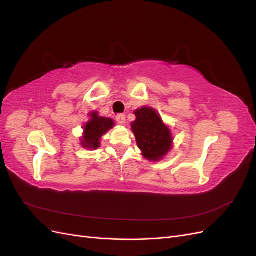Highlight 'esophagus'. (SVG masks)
<instances>
[{"instance_id": "34e87169", "label": "esophagus", "mask_w": 256, "mask_h": 256, "mask_svg": "<svg viewBox=\"0 0 256 256\" xmlns=\"http://www.w3.org/2000/svg\"><path fill=\"white\" fill-rule=\"evenodd\" d=\"M115 120H116V122L120 124V125H124V124L126 122V116L124 114H118L116 115Z\"/></svg>"}]
</instances>
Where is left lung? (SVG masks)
<instances>
[{
	"label": "left lung",
	"instance_id": "1",
	"mask_svg": "<svg viewBox=\"0 0 256 256\" xmlns=\"http://www.w3.org/2000/svg\"><path fill=\"white\" fill-rule=\"evenodd\" d=\"M136 120L131 122V129L136 136V144L144 158L159 161L172 147L171 131L164 125L156 110L142 106L134 111Z\"/></svg>",
	"mask_w": 256,
	"mask_h": 256
}]
</instances>
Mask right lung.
<instances>
[{
    "label": "right lung",
    "instance_id": "add662e5",
    "mask_svg": "<svg viewBox=\"0 0 256 256\" xmlns=\"http://www.w3.org/2000/svg\"><path fill=\"white\" fill-rule=\"evenodd\" d=\"M90 118L84 126V136H82L81 144L84 148L97 150L100 146V138L113 128L114 122L111 118L98 116L97 112H92Z\"/></svg>",
    "mask_w": 256,
    "mask_h": 256
}]
</instances>
